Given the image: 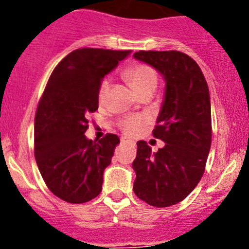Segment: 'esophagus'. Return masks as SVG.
Listing matches in <instances>:
<instances>
[{"label": "esophagus", "instance_id": "esophagus-1", "mask_svg": "<svg viewBox=\"0 0 249 249\" xmlns=\"http://www.w3.org/2000/svg\"><path fill=\"white\" fill-rule=\"evenodd\" d=\"M121 143H123V144H135V142H133V141H131V140H127V138H122V140H121Z\"/></svg>", "mask_w": 249, "mask_h": 249}]
</instances>
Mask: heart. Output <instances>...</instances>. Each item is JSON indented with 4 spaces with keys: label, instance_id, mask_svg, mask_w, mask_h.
<instances>
[{
    "label": "heart",
    "instance_id": "1",
    "mask_svg": "<svg viewBox=\"0 0 249 249\" xmlns=\"http://www.w3.org/2000/svg\"><path fill=\"white\" fill-rule=\"evenodd\" d=\"M124 77L138 93H142L147 89H155L157 86V72L155 68L146 63H133L127 67L124 70ZM109 89H111V80L108 77H106L98 86L97 98L100 105H105L107 101ZM148 122L149 118L142 114L127 116L120 121V127L126 135L136 136Z\"/></svg>",
    "mask_w": 249,
    "mask_h": 249
}]
</instances>
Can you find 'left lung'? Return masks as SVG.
I'll return each mask as SVG.
<instances>
[{"instance_id":"8db88e82","label":"left lung","mask_w":249,"mask_h":249,"mask_svg":"<svg viewBox=\"0 0 249 249\" xmlns=\"http://www.w3.org/2000/svg\"><path fill=\"white\" fill-rule=\"evenodd\" d=\"M135 58L155 67L166 80L164 102L153 137L164 147L156 153L137 142L133 191L153 207L183 201L201 181L212 142L208 85L195 59L179 51H140Z\"/></svg>"}]
</instances>
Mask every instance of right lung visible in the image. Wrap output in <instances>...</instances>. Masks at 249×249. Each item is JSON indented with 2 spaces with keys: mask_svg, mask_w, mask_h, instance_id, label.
Here are the masks:
<instances>
[{
  "mask_svg": "<svg viewBox=\"0 0 249 249\" xmlns=\"http://www.w3.org/2000/svg\"><path fill=\"white\" fill-rule=\"evenodd\" d=\"M131 51L78 48L51 73L35 117V157L48 190L68 203H85L102 191L118 136L87 140L89 114L98 108V86Z\"/></svg>",
  "mask_w": 249,
  "mask_h": 249,
  "instance_id": "add662e5",
  "label": "right lung"
}]
</instances>
